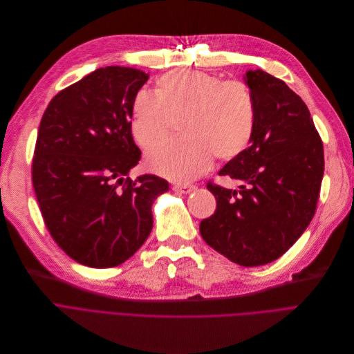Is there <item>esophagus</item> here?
<instances>
[{"label":"esophagus","mask_w":354,"mask_h":354,"mask_svg":"<svg viewBox=\"0 0 354 354\" xmlns=\"http://www.w3.org/2000/svg\"><path fill=\"white\" fill-rule=\"evenodd\" d=\"M196 189L194 184H189V183H177V184H173V190L177 192V193H181V194H187L190 192H193Z\"/></svg>","instance_id":"esophagus-1"}]
</instances>
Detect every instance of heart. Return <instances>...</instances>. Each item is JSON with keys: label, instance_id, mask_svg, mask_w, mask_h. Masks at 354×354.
<instances>
[{"label": "heart", "instance_id": "1", "mask_svg": "<svg viewBox=\"0 0 354 354\" xmlns=\"http://www.w3.org/2000/svg\"><path fill=\"white\" fill-rule=\"evenodd\" d=\"M180 118L177 140L147 154V167L168 180L189 181L207 171L213 157L230 161L243 154L254 138L257 104L241 79L178 69L158 77L156 91H138L131 102V132L151 148L161 142Z\"/></svg>", "mask_w": 354, "mask_h": 354}]
</instances>
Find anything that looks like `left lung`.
<instances>
[{
    "mask_svg": "<svg viewBox=\"0 0 354 354\" xmlns=\"http://www.w3.org/2000/svg\"><path fill=\"white\" fill-rule=\"evenodd\" d=\"M257 104L254 138L218 176L242 184L229 190L212 180L214 213L200 223L201 238L242 266L282 257L314 217L324 174V148L307 105L283 80L249 71Z\"/></svg>",
    "mask_w": 354,
    "mask_h": 354,
    "instance_id": "obj_1",
    "label": "left lung"
}]
</instances>
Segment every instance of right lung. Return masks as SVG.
I'll return each mask as SVG.
<instances>
[{"label":"right lung","instance_id":"right-lung-1","mask_svg":"<svg viewBox=\"0 0 354 354\" xmlns=\"http://www.w3.org/2000/svg\"><path fill=\"white\" fill-rule=\"evenodd\" d=\"M149 75L106 66L60 91L43 113L31 178L47 230L76 262L113 268L153 229L151 206L168 181L128 176L141 160L131 102Z\"/></svg>","mask_w":354,"mask_h":354}]
</instances>
